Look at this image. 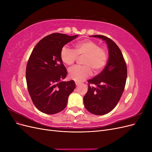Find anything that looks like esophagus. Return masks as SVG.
Here are the masks:
<instances>
[{
	"mask_svg": "<svg viewBox=\"0 0 152 152\" xmlns=\"http://www.w3.org/2000/svg\"><path fill=\"white\" fill-rule=\"evenodd\" d=\"M75 84L77 86H79L80 85V83H79V82H75Z\"/></svg>",
	"mask_w": 152,
	"mask_h": 152,
	"instance_id": "1",
	"label": "esophagus"
}]
</instances>
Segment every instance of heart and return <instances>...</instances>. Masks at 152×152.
Returning a JSON list of instances; mask_svg holds the SVG:
<instances>
[{"mask_svg": "<svg viewBox=\"0 0 152 152\" xmlns=\"http://www.w3.org/2000/svg\"><path fill=\"white\" fill-rule=\"evenodd\" d=\"M82 64L84 65H77L69 69L68 75L76 82H82L89 77L92 70L97 73L100 72L106 65L107 61V54L104 48L91 40H84L78 42L75 45V49L64 46L60 52L62 62L66 65H72L78 56H83Z\"/></svg>", "mask_w": 152, "mask_h": 152, "instance_id": "obj_1", "label": "heart"}]
</instances>
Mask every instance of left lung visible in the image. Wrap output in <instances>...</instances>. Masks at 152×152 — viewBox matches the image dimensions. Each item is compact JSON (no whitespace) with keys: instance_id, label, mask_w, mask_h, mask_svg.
<instances>
[{"instance_id":"left-lung-1","label":"left lung","mask_w":152,"mask_h":152,"mask_svg":"<svg viewBox=\"0 0 152 152\" xmlns=\"http://www.w3.org/2000/svg\"><path fill=\"white\" fill-rule=\"evenodd\" d=\"M91 37L105 41L109 58L103 70L88 80V91L84 97V104L90 113L102 115L111 112L121 98L127 79V65L121 49L112 39L101 35ZM90 84L96 87H91Z\"/></svg>"}]
</instances>
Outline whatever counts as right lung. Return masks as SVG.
<instances>
[{
  "instance_id": "right-lung-1",
  "label": "right lung",
  "mask_w": 152,
  "mask_h": 152,
  "mask_svg": "<svg viewBox=\"0 0 152 152\" xmlns=\"http://www.w3.org/2000/svg\"><path fill=\"white\" fill-rule=\"evenodd\" d=\"M78 37L54 33L41 39L32 50L27 63L26 80L35 107L47 114L65 109L68 96L74 90L73 80L63 82L67 71L60 58L64 45Z\"/></svg>"
}]
</instances>
